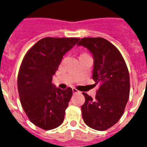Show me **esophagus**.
Wrapping results in <instances>:
<instances>
[{"mask_svg": "<svg viewBox=\"0 0 147 147\" xmlns=\"http://www.w3.org/2000/svg\"><path fill=\"white\" fill-rule=\"evenodd\" d=\"M72 91H73V94H79V93H80V91H79L78 89L75 88H72Z\"/></svg>", "mask_w": 147, "mask_h": 147, "instance_id": "obj_1", "label": "esophagus"}]
</instances>
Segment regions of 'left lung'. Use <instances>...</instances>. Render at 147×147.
I'll return each mask as SVG.
<instances>
[{
	"mask_svg": "<svg viewBox=\"0 0 147 147\" xmlns=\"http://www.w3.org/2000/svg\"><path fill=\"white\" fill-rule=\"evenodd\" d=\"M78 46L87 48L94 59L92 79L100 83L94 98L83 93V121L88 127L105 131L117 123L125 111L130 94L127 65L118 49L103 38H83Z\"/></svg>",
	"mask_w": 147,
	"mask_h": 147,
	"instance_id": "8db88e82",
	"label": "left lung"
}]
</instances>
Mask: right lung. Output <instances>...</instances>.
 I'll return each mask as SVG.
<instances>
[{
  "label": "right lung",
  "mask_w": 147,
  "mask_h": 147,
  "mask_svg": "<svg viewBox=\"0 0 147 147\" xmlns=\"http://www.w3.org/2000/svg\"><path fill=\"white\" fill-rule=\"evenodd\" d=\"M80 38H42L29 49L20 66L17 78L20 102L29 120L43 130H51L63 123L72 89L53 86L63 56Z\"/></svg>",
  "instance_id": "add662e5"
}]
</instances>
